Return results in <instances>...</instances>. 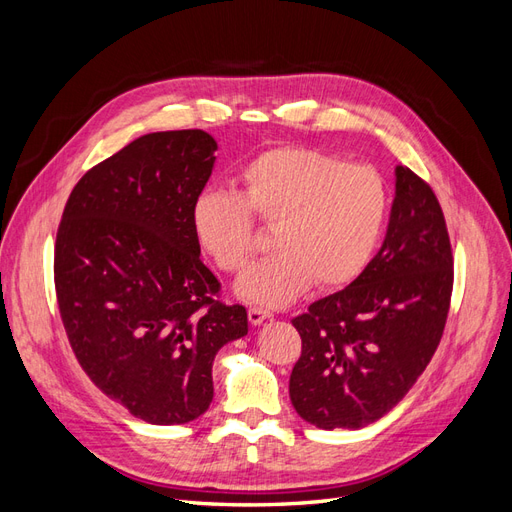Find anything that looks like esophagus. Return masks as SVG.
<instances>
[{"mask_svg": "<svg viewBox=\"0 0 512 512\" xmlns=\"http://www.w3.org/2000/svg\"><path fill=\"white\" fill-rule=\"evenodd\" d=\"M247 318H250L252 324H262L267 318H271V312H267V309H260V307H250Z\"/></svg>", "mask_w": 512, "mask_h": 512, "instance_id": "1", "label": "esophagus"}]
</instances>
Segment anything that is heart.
Returning a JSON list of instances; mask_svg holds the SVG:
<instances>
[{
	"mask_svg": "<svg viewBox=\"0 0 512 512\" xmlns=\"http://www.w3.org/2000/svg\"><path fill=\"white\" fill-rule=\"evenodd\" d=\"M241 181V194H198L192 228L218 269L239 273L258 250L254 218L275 226L277 252L243 273V299L282 307L314 282L346 288L367 269L389 211L376 168L307 147H275L247 164Z\"/></svg>",
	"mask_w": 512,
	"mask_h": 512,
	"instance_id": "heart-1",
	"label": "heart"
}]
</instances>
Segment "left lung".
<instances>
[{
	"instance_id": "obj_1",
	"label": "left lung",
	"mask_w": 512,
	"mask_h": 512,
	"mask_svg": "<svg viewBox=\"0 0 512 512\" xmlns=\"http://www.w3.org/2000/svg\"><path fill=\"white\" fill-rule=\"evenodd\" d=\"M380 252L356 280L292 318L301 356L290 401L320 429H359L395 408L429 365L453 294V250L438 196L408 166Z\"/></svg>"
}]
</instances>
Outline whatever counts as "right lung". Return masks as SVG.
Returning a JSON list of instances; mask_svg holds the SVG:
<instances>
[{"mask_svg":"<svg viewBox=\"0 0 512 512\" xmlns=\"http://www.w3.org/2000/svg\"><path fill=\"white\" fill-rule=\"evenodd\" d=\"M215 149L203 130L136 138L79 179L57 228L55 294L76 361L151 425L203 414L215 354L247 333L192 228Z\"/></svg>","mask_w":512,"mask_h":512,"instance_id":"add662e5","label":"right lung"}]
</instances>
